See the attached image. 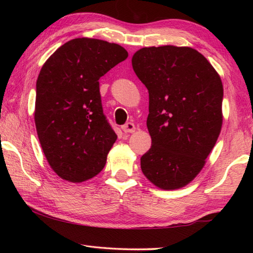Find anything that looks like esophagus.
<instances>
[{"mask_svg":"<svg viewBox=\"0 0 253 253\" xmlns=\"http://www.w3.org/2000/svg\"><path fill=\"white\" fill-rule=\"evenodd\" d=\"M122 129L124 132H128V134H131V132H134L136 130V127L132 123H127L126 125H124L122 127Z\"/></svg>","mask_w":253,"mask_h":253,"instance_id":"1","label":"esophagus"}]
</instances>
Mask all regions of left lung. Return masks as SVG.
I'll return each instance as SVG.
<instances>
[{
  "mask_svg": "<svg viewBox=\"0 0 253 253\" xmlns=\"http://www.w3.org/2000/svg\"><path fill=\"white\" fill-rule=\"evenodd\" d=\"M148 90L152 146L140 169L161 190L190 184L204 168L221 132L223 84L209 60L190 46L142 48L131 58Z\"/></svg>",
  "mask_w": 253,
  "mask_h": 253,
  "instance_id": "left-lung-1",
  "label": "left lung"
}]
</instances>
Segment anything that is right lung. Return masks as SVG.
Here are the masks:
<instances>
[{"label": "right lung", "mask_w": 253, "mask_h": 253, "mask_svg": "<svg viewBox=\"0 0 253 253\" xmlns=\"http://www.w3.org/2000/svg\"><path fill=\"white\" fill-rule=\"evenodd\" d=\"M127 57L119 44L77 38L42 66L34 123L50 168L65 181L84 182L105 168L117 135L102 113L98 80Z\"/></svg>", "instance_id": "obj_1"}]
</instances>
